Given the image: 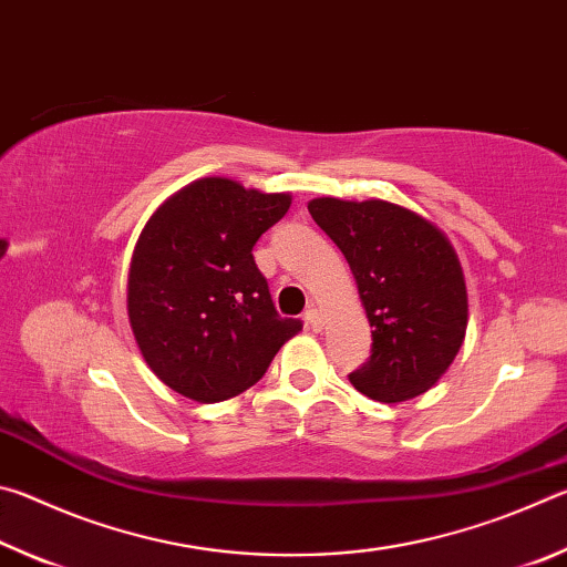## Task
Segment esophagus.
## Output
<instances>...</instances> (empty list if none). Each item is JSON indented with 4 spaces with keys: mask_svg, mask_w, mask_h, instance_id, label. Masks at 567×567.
<instances>
[{
    "mask_svg": "<svg viewBox=\"0 0 567 567\" xmlns=\"http://www.w3.org/2000/svg\"><path fill=\"white\" fill-rule=\"evenodd\" d=\"M305 324H307V328H310V330H315V332L322 330V318H320V312L315 310V307H312V310L305 312Z\"/></svg>",
    "mask_w": 567,
    "mask_h": 567,
    "instance_id": "1",
    "label": "esophagus"
}]
</instances>
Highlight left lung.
Returning a JSON list of instances; mask_svg holds the SVG:
<instances>
[{"label": "left lung", "instance_id": "left-lung-1", "mask_svg": "<svg viewBox=\"0 0 567 567\" xmlns=\"http://www.w3.org/2000/svg\"><path fill=\"white\" fill-rule=\"evenodd\" d=\"M315 223L348 260L372 328L354 390L405 402L437 385L465 342L467 287L453 243L437 225L388 199L315 197Z\"/></svg>", "mask_w": 567, "mask_h": 567}]
</instances>
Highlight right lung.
<instances>
[{
  "label": "right lung",
  "instance_id": "1",
  "mask_svg": "<svg viewBox=\"0 0 567 567\" xmlns=\"http://www.w3.org/2000/svg\"><path fill=\"white\" fill-rule=\"evenodd\" d=\"M290 205V192L203 177L169 195L142 227L127 272L130 328L147 368L179 395H239L302 330L277 315L252 257Z\"/></svg>",
  "mask_w": 567,
  "mask_h": 567
}]
</instances>
